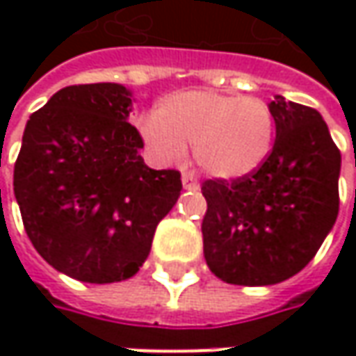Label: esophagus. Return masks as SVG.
<instances>
[{"label":"esophagus","mask_w":356,"mask_h":356,"mask_svg":"<svg viewBox=\"0 0 356 356\" xmlns=\"http://www.w3.org/2000/svg\"><path fill=\"white\" fill-rule=\"evenodd\" d=\"M182 186H184L186 190H194V188H198V180H196V176H194L192 172H184V174H182Z\"/></svg>","instance_id":"1"}]
</instances>
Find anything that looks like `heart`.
Wrapping results in <instances>:
<instances>
[{
  "label": "heart",
  "instance_id": "1",
  "mask_svg": "<svg viewBox=\"0 0 356 356\" xmlns=\"http://www.w3.org/2000/svg\"><path fill=\"white\" fill-rule=\"evenodd\" d=\"M150 152L164 164L182 160L186 144L206 174L238 180L255 172L269 156L275 117L257 97L212 89H190L168 95L156 113L140 122Z\"/></svg>",
  "mask_w": 356,
  "mask_h": 356
}]
</instances>
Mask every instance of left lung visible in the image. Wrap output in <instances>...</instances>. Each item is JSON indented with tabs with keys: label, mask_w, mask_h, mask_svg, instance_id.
<instances>
[{
	"label": "left lung",
	"mask_w": 356,
	"mask_h": 356,
	"mask_svg": "<svg viewBox=\"0 0 356 356\" xmlns=\"http://www.w3.org/2000/svg\"><path fill=\"white\" fill-rule=\"evenodd\" d=\"M275 143L266 162L238 180H206L204 257L234 285L293 277L319 252L339 213L341 152L323 117L275 95Z\"/></svg>",
	"instance_id": "1"
}]
</instances>
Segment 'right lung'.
Instances as JSON below:
<instances>
[{
	"instance_id": "1",
	"label": "right lung",
	"mask_w": 356,
	"mask_h": 356,
	"mask_svg": "<svg viewBox=\"0 0 356 356\" xmlns=\"http://www.w3.org/2000/svg\"><path fill=\"white\" fill-rule=\"evenodd\" d=\"M130 97L117 83L57 90L27 120L13 170L33 248L85 283L132 277L182 190L180 172L144 164Z\"/></svg>"
}]
</instances>
